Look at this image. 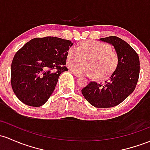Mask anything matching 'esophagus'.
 <instances>
[{"instance_id": "34e87169", "label": "esophagus", "mask_w": 150, "mask_h": 150, "mask_svg": "<svg viewBox=\"0 0 150 150\" xmlns=\"http://www.w3.org/2000/svg\"><path fill=\"white\" fill-rule=\"evenodd\" d=\"M72 74H73V75H75V77H76V78H80V74L77 73V72H72Z\"/></svg>"}]
</instances>
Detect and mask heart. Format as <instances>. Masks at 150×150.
<instances>
[{"mask_svg": "<svg viewBox=\"0 0 150 150\" xmlns=\"http://www.w3.org/2000/svg\"><path fill=\"white\" fill-rule=\"evenodd\" d=\"M86 59V63L80 64ZM119 62L117 54L108 44L89 40L81 42L78 47L73 45L67 53V62L77 73L93 75L96 79H105L115 71Z\"/></svg>", "mask_w": 150, "mask_h": 150, "instance_id": "obj_1", "label": "heart"}]
</instances>
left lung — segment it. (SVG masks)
Returning a JSON list of instances; mask_svg holds the SVG:
<instances>
[{"instance_id":"8db88e82","label":"left lung","mask_w":150,"mask_h":150,"mask_svg":"<svg viewBox=\"0 0 150 150\" xmlns=\"http://www.w3.org/2000/svg\"><path fill=\"white\" fill-rule=\"evenodd\" d=\"M100 40L114 47L119 57L117 66L105 85L90 82L82 93L93 106L108 108L119 105L134 91L139 75V59L134 49L120 38L110 36Z\"/></svg>"}]
</instances>
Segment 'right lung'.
<instances>
[{"instance_id": "1", "label": "right lung", "mask_w": 150, "mask_h": 150, "mask_svg": "<svg viewBox=\"0 0 150 150\" xmlns=\"http://www.w3.org/2000/svg\"><path fill=\"white\" fill-rule=\"evenodd\" d=\"M72 45L60 38H36L16 52L11 80L15 95L22 103L40 107L48 100L60 75L67 70V53Z\"/></svg>"}]
</instances>
